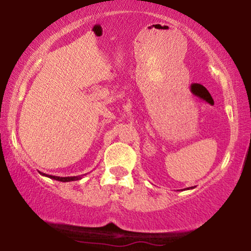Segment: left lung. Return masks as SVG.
<instances>
[{
	"label": "left lung",
	"instance_id": "8db88e82",
	"mask_svg": "<svg viewBox=\"0 0 251 251\" xmlns=\"http://www.w3.org/2000/svg\"><path fill=\"white\" fill-rule=\"evenodd\" d=\"M192 188H194V187H188V188H187V190H192Z\"/></svg>",
	"mask_w": 251,
	"mask_h": 251
}]
</instances>
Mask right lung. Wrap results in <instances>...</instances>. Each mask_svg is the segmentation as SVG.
Wrapping results in <instances>:
<instances>
[{"label": "right lung", "instance_id": "add662e5", "mask_svg": "<svg viewBox=\"0 0 251 251\" xmlns=\"http://www.w3.org/2000/svg\"><path fill=\"white\" fill-rule=\"evenodd\" d=\"M42 176H46V177H49L51 179H54V180H58V181H73V180H78L81 179L82 176H73V177H58V176H52V175H47V174H43V173H40Z\"/></svg>", "mask_w": 251, "mask_h": 251}]
</instances>
